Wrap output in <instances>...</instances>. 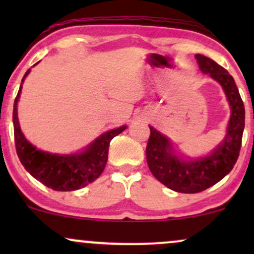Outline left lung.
Listing matches in <instances>:
<instances>
[{"instance_id": "1", "label": "left lung", "mask_w": 254, "mask_h": 254, "mask_svg": "<svg viewBox=\"0 0 254 254\" xmlns=\"http://www.w3.org/2000/svg\"><path fill=\"white\" fill-rule=\"evenodd\" d=\"M203 74H209L222 87L230 107L226 136L208 155L190 157L180 154L167 136L149 127L147 162L153 176L171 190L197 193L223 179L234 167L241 148L245 127V106L234 78L226 69L210 60L196 55Z\"/></svg>"}]
</instances>
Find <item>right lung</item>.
Here are the masks:
<instances>
[{
    "instance_id": "right-lung-1",
    "label": "right lung",
    "mask_w": 254,
    "mask_h": 254,
    "mask_svg": "<svg viewBox=\"0 0 254 254\" xmlns=\"http://www.w3.org/2000/svg\"><path fill=\"white\" fill-rule=\"evenodd\" d=\"M30 72L31 69H28L22 77L21 86L14 101L13 124L17 156L32 177L52 190H80L100 177L109 157L111 139L123 132L127 129V125L101 133L86 148L76 153L56 154L38 149L36 145L26 139L17 118V103L21 94L22 83Z\"/></svg>"
}]
</instances>
